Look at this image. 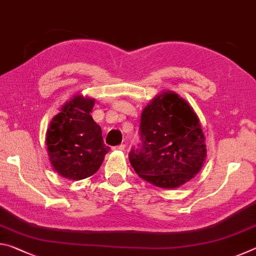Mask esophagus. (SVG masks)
Returning a JSON list of instances; mask_svg holds the SVG:
<instances>
[{
    "mask_svg": "<svg viewBox=\"0 0 256 256\" xmlns=\"http://www.w3.org/2000/svg\"><path fill=\"white\" fill-rule=\"evenodd\" d=\"M125 149V144H120L118 146H114V150H120V151H123Z\"/></svg>",
    "mask_w": 256,
    "mask_h": 256,
    "instance_id": "obj_1",
    "label": "esophagus"
}]
</instances>
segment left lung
<instances>
[{
    "label": "left lung",
    "mask_w": 256,
    "mask_h": 256,
    "mask_svg": "<svg viewBox=\"0 0 256 256\" xmlns=\"http://www.w3.org/2000/svg\"><path fill=\"white\" fill-rule=\"evenodd\" d=\"M140 149L130 162L142 180L160 188H177L201 170L206 157L200 120L190 104L170 90L158 94L141 114Z\"/></svg>",
    "instance_id": "obj_1"
}]
</instances>
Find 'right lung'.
Returning <instances> with one entry per match:
<instances>
[{
  "mask_svg": "<svg viewBox=\"0 0 256 256\" xmlns=\"http://www.w3.org/2000/svg\"><path fill=\"white\" fill-rule=\"evenodd\" d=\"M94 99L76 94L50 120L46 146L54 170L71 180L94 175L110 151L102 141V128L92 120Z\"/></svg>",
  "mask_w": 256,
  "mask_h": 256,
  "instance_id": "obj_1",
  "label": "right lung"
}]
</instances>
